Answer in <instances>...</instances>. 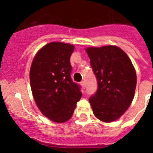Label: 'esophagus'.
I'll list each match as a JSON object with an SVG mask.
<instances>
[{"mask_svg":"<svg viewBox=\"0 0 153 153\" xmlns=\"http://www.w3.org/2000/svg\"><path fill=\"white\" fill-rule=\"evenodd\" d=\"M81 85H82V88H83V89H85V82L84 81H82V82H81Z\"/></svg>","mask_w":153,"mask_h":153,"instance_id":"esophagus-1","label":"esophagus"}]
</instances>
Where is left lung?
I'll use <instances>...</instances> for the list:
<instances>
[{"label":"left lung","mask_w":153,"mask_h":153,"mask_svg":"<svg viewBox=\"0 0 153 153\" xmlns=\"http://www.w3.org/2000/svg\"><path fill=\"white\" fill-rule=\"evenodd\" d=\"M97 79L89 98L93 113L105 123L118 119L128 109L136 87V73L128 55L116 46L86 49Z\"/></svg>","instance_id":"1"}]
</instances>
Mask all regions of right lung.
<instances>
[{
  "label": "right lung",
  "instance_id": "obj_1",
  "mask_svg": "<svg viewBox=\"0 0 153 153\" xmlns=\"http://www.w3.org/2000/svg\"><path fill=\"white\" fill-rule=\"evenodd\" d=\"M74 49L69 44H48L37 53L30 69L34 101L42 114L55 123L70 119L82 98L81 86L71 77Z\"/></svg>",
  "mask_w": 153,
  "mask_h": 153
}]
</instances>
